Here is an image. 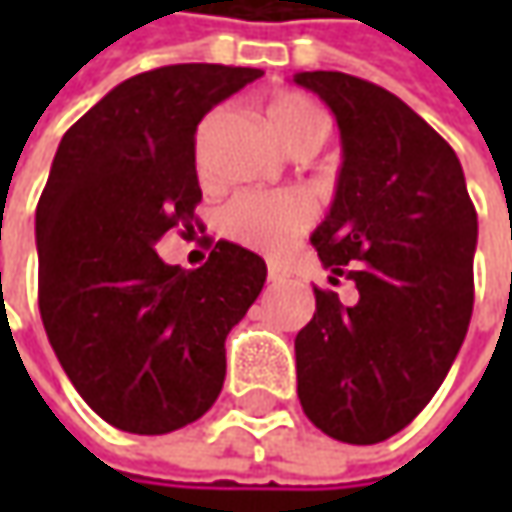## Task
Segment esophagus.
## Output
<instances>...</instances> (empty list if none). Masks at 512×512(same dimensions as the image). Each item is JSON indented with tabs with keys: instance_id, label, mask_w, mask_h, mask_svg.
Segmentation results:
<instances>
[{
	"instance_id": "34e87169",
	"label": "esophagus",
	"mask_w": 512,
	"mask_h": 512,
	"mask_svg": "<svg viewBox=\"0 0 512 512\" xmlns=\"http://www.w3.org/2000/svg\"><path fill=\"white\" fill-rule=\"evenodd\" d=\"M285 279H287V273L282 270V267H276V265L267 267V282H273V285H276V282H285Z\"/></svg>"
}]
</instances>
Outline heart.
Listing matches in <instances>:
<instances>
[{
	"instance_id": "heart-1",
	"label": "heart",
	"mask_w": 512,
	"mask_h": 512,
	"mask_svg": "<svg viewBox=\"0 0 512 512\" xmlns=\"http://www.w3.org/2000/svg\"><path fill=\"white\" fill-rule=\"evenodd\" d=\"M267 122L287 150L319 148L327 133V116L310 96L282 90L267 102ZM222 233L227 239L265 256H279L310 225V205L296 193L245 190L222 210Z\"/></svg>"
}]
</instances>
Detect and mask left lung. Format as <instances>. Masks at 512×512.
<instances>
[{
	"label": "left lung",
	"instance_id": "1",
	"mask_svg": "<svg viewBox=\"0 0 512 512\" xmlns=\"http://www.w3.org/2000/svg\"><path fill=\"white\" fill-rule=\"evenodd\" d=\"M296 85L333 110L342 170L310 242L330 282L296 336L299 402L330 439L376 444L413 422L444 382L473 313L476 207L456 150L399 96L339 70Z\"/></svg>",
	"mask_w": 512,
	"mask_h": 512
}]
</instances>
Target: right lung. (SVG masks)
Returning a JSON list of instances; mask_svg holds the SVG:
<instances>
[{"label":"right lung","instance_id":"right-lung-1","mask_svg":"<svg viewBox=\"0 0 512 512\" xmlns=\"http://www.w3.org/2000/svg\"><path fill=\"white\" fill-rule=\"evenodd\" d=\"M259 76L199 62L130 76L53 156L36 205L39 313L79 396L119 430L162 436L205 416L227 333L265 287V259L225 239L196 270L153 250L193 230L199 122Z\"/></svg>","mask_w":512,"mask_h":512}]
</instances>
